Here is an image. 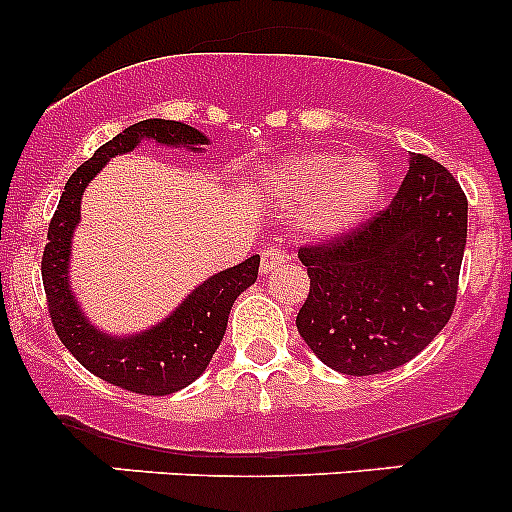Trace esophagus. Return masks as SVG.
Here are the masks:
<instances>
[{"instance_id": "1", "label": "esophagus", "mask_w": 512, "mask_h": 512, "mask_svg": "<svg viewBox=\"0 0 512 512\" xmlns=\"http://www.w3.org/2000/svg\"><path fill=\"white\" fill-rule=\"evenodd\" d=\"M289 260H292V257H289L285 250H277V247H267V250L262 252V257H260V272H262V275H270V272H275L277 267L287 265Z\"/></svg>"}]
</instances>
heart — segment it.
Listing matches in <instances>:
<instances>
[{
  "label": "heart",
  "instance_id": "1",
  "mask_svg": "<svg viewBox=\"0 0 512 512\" xmlns=\"http://www.w3.org/2000/svg\"><path fill=\"white\" fill-rule=\"evenodd\" d=\"M257 188L275 203L297 208L309 235L339 237L379 198L381 173L369 156L302 151L260 170Z\"/></svg>",
  "mask_w": 512,
  "mask_h": 512
}]
</instances>
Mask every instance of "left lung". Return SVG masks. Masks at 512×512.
<instances>
[{
    "mask_svg": "<svg viewBox=\"0 0 512 512\" xmlns=\"http://www.w3.org/2000/svg\"><path fill=\"white\" fill-rule=\"evenodd\" d=\"M468 200L441 163L411 153L389 208L327 247H302L309 294L297 329L319 361L349 376L399 369L451 319Z\"/></svg>",
    "mask_w": 512,
    "mask_h": 512,
    "instance_id": "obj_1",
    "label": "left lung"
}]
</instances>
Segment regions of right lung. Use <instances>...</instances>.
Masks as SVG:
<instances>
[{
    "instance_id": "1",
    "label": "right lung",
    "mask_w": 512,
    "mask_h": 512,
    "mask_svg": "<svg viewBox=\"0 0 512 512\" xmlns=\"http://www.w3.org/2000/svg\"><path fill=\"white\" fill-rule=\"evenodd\" d=\"M141 143L205 153L210 138L188 123L148 118L128 126L113 141L103 143L64 185L59 208L46 235L49 242L41 260V277L56 334L81 366H86L98 379L126 391L165 396L193 384L208 369L215 349L225 337L232 304L247 287L255 285L260 255L215 272L213 277L190 289L188 297L168 317L141 332L116 334L96 327L86 317L71 287V245L81 220V200L108 160L136 151Z\"/></svg>"
}]
</instances>
